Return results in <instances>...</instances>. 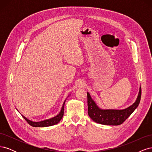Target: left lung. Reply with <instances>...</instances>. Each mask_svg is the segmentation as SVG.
Listing matches in <instances>:
<instances>
[{
    "instance_id": "left-lung-1",
    "label": "left lung",
    "mask_w": 152,
    "mask_h": 152,
    "mask_svg": "<svg viewBox=\"0 0 152 152\" xmlns=\"http://www.w3.org/2000/svg\"><path fill=\"white\" fill-rule=\"evenodd\" d=\"M87 94L88 115L92 120L103 125L118 126L125 121L138 107L141 96V88L140 87L139 94L136 102L129 107L124 110L100 109L92 99L89 93H87Z\"/></svg>"
}]
</instances>
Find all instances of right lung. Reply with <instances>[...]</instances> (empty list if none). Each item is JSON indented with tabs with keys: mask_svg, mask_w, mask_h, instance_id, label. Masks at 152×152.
I'll return each mask as SVG.
<instances>
[{
	"mask_svg": "<svg viewBox=\"0 0 152 152\" xmlns=\"http://www.w3.org/2000/svg\"><path fill=\"white\" fill-rule=\"evenodd\" d=\"M65 101L64 102V103L63 104V107L61 108L60 112H59V113L58 115H57L56 116L54 117L53 118L47 119V120L42 121H40V122H32V121L28 120V119H27L23 115H22V116L25 119L26 121L30 124V126H33V127H48V126H51L55 125V124H57L59 121H60L61 120L62 117H63L64 106H65Z\"/></svg>",
	"mask_w": 152,
	"mask_h": 152,
	"instance_id": "1",
	"label": "right lung"
}]
</instances>
